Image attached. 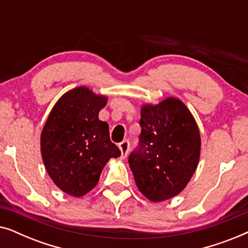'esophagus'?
I'll use <instances>...</instances> for the list:
<instances>
[{"label": "esophagus", "mask_w": 248, "mask_h": 248, "mask_svg": "<svg viewBox=\"0 0 248 248\" xmlns=\"http://www.w3.org/2000/svg\"><path fill=\"white\" fill-rule=\"evenodd\" d=\"M118 148H120V150L122 152V158L125 159L128 154V150H130V141L127 140L122 141L120 145H118Z\"/></svg>", "instance_id": "1"}]
</instances>
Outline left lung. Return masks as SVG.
Instances as JSON below:
<instances>
[{
  "instance_id": "1",
  "label": "left lung",
  "mask_w": 248,
  "mask_h": 248,
  "mask_svg": "<svg viewBox=\"0 0 248 248\" xmlns=\"http://www.w3.org/2000/svg\"><path fill=\"white\" fill-rule=\"evenodd\" d=\"M139 145L128 164L139 191L152 202L179 194L196 170L201 138L196 122L177 98L141 108Z\"/></svg>"
}]
</instances>
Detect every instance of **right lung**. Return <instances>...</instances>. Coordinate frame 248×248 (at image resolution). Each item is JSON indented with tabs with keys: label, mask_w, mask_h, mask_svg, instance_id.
I'll return each instance as SVG.
<instances>
[{
	"label": "right lung",
	"mask_w": 248,
	"mask_h": 248,
	"mask_svg": "<svg viewBox=\"0 0 248 248\" xmlns=\"http://www.w3.org/2000/svg\"><path fill=\"white\" fill-rule=\"evenodd\" d=\"M106 103V97L94 94L89 88H74L60 98L44 125V165L66 194H87L98 184L107 161L121 155L110 141L108 124L98 117Z\"/></svg>",
	"instance_id": "1"
}]
</instances>
